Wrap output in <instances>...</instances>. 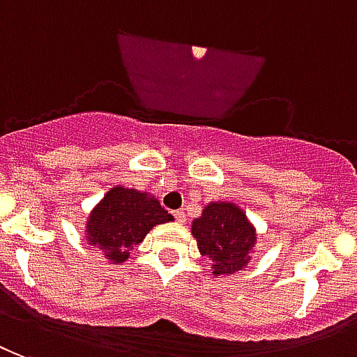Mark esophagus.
I'll use <instances>...</instances> for the list:
<instances>
[{"instance_id": "obj_1", "label": "esophagus", "mask_w": 357, "mask_h": 357, "mask_svg": "<svg viewBox=\"0 0 357 357\" xmlns=\"http://www.w3.org/2000/svg\"><path fill=\"white\" fill-rule=\"evenodd\" d=\"M173 217L176 218V222H184L186 220V215L182 211H173Z\"/></svg>"}]
</instances>
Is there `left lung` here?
<instances>
[{"label":"left lung","mask_w":357,"mask_h":357,"mask_svg":"<svg viewBox=\"0 0 357 357\" xmlns=\"http://www.w3.org/2000/svg\"><path fill=\"white\" fill-rule=\"evenodd\" d=\"M197 249L209 259L213 274L230 275L251 261L257 232L245 213L232 202H211L192 222Z\"/></svg>","instance_id":"8db88e82"}]
</instances>
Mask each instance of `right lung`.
<instances>
[{
  "label": "right lung",
  "instance_id": "obj_1",
  "mask_svg": "<svg viewBox=\"0 0 357 357\" xmlns=\"http://www.w3.org/2000/svg\"><path fill=\"white\" fill-rule=\"evenodd\" d=\"M173 220L160 202L146 192L116 186L106 192L100 204L91 211L85 225L87 243L100 249L112 262H125L155 225Z\"/></svg>",
  "mask_w": 357,
  "mask_h": 357
}]
</instances>
